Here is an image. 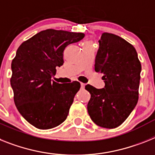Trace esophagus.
<instances>
[{
    "label": "esophagus",
    "instance_id": "obj_1",
    "mask_svg": "<svg viewBox=\"0 0 155 155\" xmlns=\"http://www.w3.org/2000/svg\"><path fill=\"white\" fill-rule=\"evenodd\" d=\"M85 86H86L85 84H83V83H81V88H82V89H84Z\"/></svg>",
    "mask_w": 155,
    "mask_h": 155
}]
</instances>
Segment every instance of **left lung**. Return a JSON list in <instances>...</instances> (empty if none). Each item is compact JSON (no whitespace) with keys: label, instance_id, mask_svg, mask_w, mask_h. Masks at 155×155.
Listing matches in <instances>:
<instances>
[{"label":"left lung","instance_id":"8db88e82","mask_svg":"<svg viewBox=\"0 0 155 155\" xmlns=\"http://www.w3.org/2000/svg\"><path fill=\"white\" fill-rule=\"evenodd\" d=\"M94 70L102 74L105 87L87 85L91 94L88 114L97 125L117 128L128 117L139 100L141 63L132 44L114 34L102 33Z\"/></svg>","mask_w":155,"mask_h":155}]
</instances>
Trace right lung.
Instances as JSON below:
<instances>
[{"label":"right lung","mask_w":155,"mask_h":155,"mask_svg":"<svg viewBox=\"0 0 155 155\" xmlns=\"http://www.w3.org/2000/svg\"><path fill=\"white\" fill-rule=\"evenodd\" d=\"M84 33L47 29L24 41L12 61L10 83L15 105L30 124L50 129L66 120L80 84H60L51 80L64 63L67 45L80 41Z\"/></svg>","instance_id":"1"}]
</instances>
